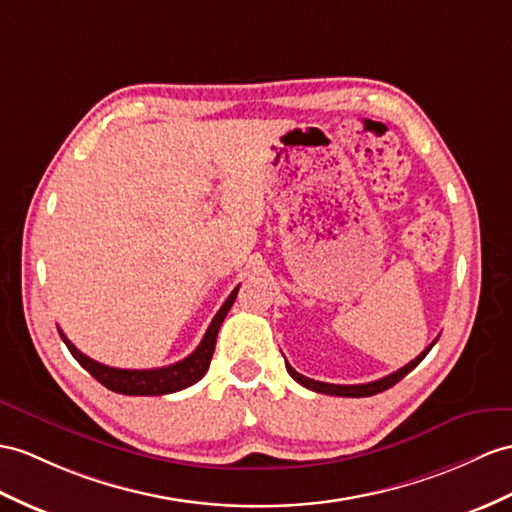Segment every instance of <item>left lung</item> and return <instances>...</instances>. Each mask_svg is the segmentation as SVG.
<instances>
[{"label":"left lung","mask_w":512,"mask_h":512,"mask_svg":"<svg viewBox=\"0 0 512 512\" xmlns=\"http://www.w3.org/2000/svg\"><path fill=\"white\" fill-rule=\"evenodd\" d=\"M436 343V341H434ZM434 343H430L426 350H423L415 360H410L408 365H404L402 369H397L393 373H389V376H384L380 380H373V382H367V384H328V382H319V380H310L306 376H302V373H297L289 363H286V371L291 373V378L295 382H299L302 386H306V389L315 391V393H326V395H339V397H369V395H376V393H382L386 389H391L393 384L400 382L404 376H408L410 371H413L423 358H426V354L432 350Z\"/></svg>","instance_id":"1"}]
</instances>
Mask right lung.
Wrapping results in <instances>:
<instances>
[{
  "label": "right lung",
  "mask_w": 512,
  "mask_h": 512,
  "mask_svg": "<svg viewBox=\"0 0 512 512\" xmlns=\"http://www.w3.org/2000/svg\"><path fill=\"white\" fill-rule=\"evenodd\" d=\"M236 293H239V286L230 293V297L223 302L219 308V313L210 321V326L204 334L202 343L195 347V352L186 356L180 363H173L169 367H160V369H117V367H108L97 363V360L89 358L82 354L76 345H73L62 330L58 328L62 341L69 347L71 356L78 360V363L91 373V376L102 382L106 389L123 393V395H167V393H176L186 389V386L195 384L197 380L204 378V373L208 371L210 358H213L215 352V343H217V334L223 319H226L228 310L232 308Z\"/></svg>",
  "instance_id": "right-lung-1"
}]
</instances>
